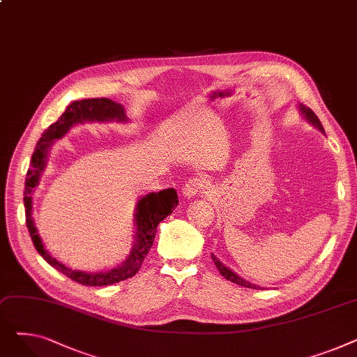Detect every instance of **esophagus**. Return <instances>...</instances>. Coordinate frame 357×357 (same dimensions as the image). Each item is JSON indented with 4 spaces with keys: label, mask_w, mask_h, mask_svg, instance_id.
I'll use <instances>...</instances> for the list:
<instances>
[{
    "label": "esophagus",
    "mask_w": 357,
    "mask_h": 357,
    "mask_svg": "<svg viewBox=\"0 0 357 357\" xmlns=\"http://www.w3.org/2000/svg\"><path fill=\"white\" fill-rule=\"evenodd\" d=\"M204 188H205L204 179H201V178H192V179H190L188 182H186V183L183 185L182 195H183L185 198H194L197 194H199L201 191H204Z\"/></svg>",
    "instance_id": "obj_1"
}]
</instances>
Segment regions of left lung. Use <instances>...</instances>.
<instances>
[{
    "label": "left lung",
    "mask_w": 357,
    "mask_h": 357,
    "mask_svg": "<svg viewBox=\"0 0 357 357\" xmlns=\"http://www.w3.org/2000/svg\"><path fill=\"white\" fill-rule=\"evenodd\" d=\"M299 111L303 112V116L312 124V126H315L318 130L320 131H323L324 133V128H323V124H321V121L318 120V117L314 114V111L311 109V108H308V107H304L303 104L299 105ZM211 257H213V261L215 264V266H217V269L220 271V273L226 278L227 280H230V282H233V284H237V285H240V287H245V288H252V289H259L260 287H256V285H253V284H250V282H248V280H245L243 278H240L237 273H234L231 269H229L227 266H224L221 261L211 253ZM261 289V288H260Z\"/></svg>",
    "instance_id": "8db88e82"
}]
</instances>
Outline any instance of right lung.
Listing matches in <instances>:
<instances>
[{"mask_svg":"<svg viewBox=\"0 0 357 357\" xmlns=\"http://www.w3.org/2000/svg\"><path fill=\"white\" fill-rule=\"evenodd\" d=\"M105 123V121H119L126 123L127 117L124 112V107L116 101L108 98H91L73 101L65 109L59 120L50 124L49 128L45 130L40 140L37 142L34 153L30 160V167L27 171L26 178V188H24V208H26V224L29 233L31 236L33 245L39 255L47 261L50 266L58 269L75 282H78L85 287H105L121 282L124 279L135 276L142 264L149 253L150 248L153 246V240L156 234V229L159 222L165 220L169 214H172L178 205V194L174 188L163 190L159 192H150L146 197H142L136 207V236H135V246L130 256L123 261L121 265L107 272L98 273H88L82 271H72L66 268L61 261L56 260L49 255L45 249L40 236L37 234V229L34 226L33 205H31V194L34 188L39 185V179L47 162L49 150L54 140L62 139L70 127L79 123Z\"/></svg>","mask_w":357,"mask_h":357,"instance_id":"1","label":"right lung"}]
</instances>
